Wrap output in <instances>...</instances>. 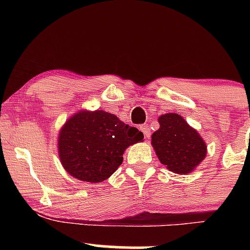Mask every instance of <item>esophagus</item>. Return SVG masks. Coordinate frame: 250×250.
<instances>
[{
  "instance_id": "34e87169",
  "label": "esophagus",
  "mask_w": 250,
  "mask_h": 250,
  "mask_svg": "<svg viewBox=\"0 0 250 250\" xmlns=\"http://www.w3.org/2000/svg\"><path fill=\"white\" fill-rule=\"evenodd\" d=\"M140 130H141L142 133L145 134V137H146V139H149V137H150L151 131H150V128H149V125H140Z\"/></svg>"
}]
</instances>
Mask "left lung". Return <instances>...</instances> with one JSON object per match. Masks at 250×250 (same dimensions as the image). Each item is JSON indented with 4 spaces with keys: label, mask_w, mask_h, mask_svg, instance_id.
Wrapping results in <instances>:
<instances>
[{
    "label": "left lung",
    "mask_w": 250,
    "mask_h": 250,
    "mask_svg": "<svg viewBox=\"0 0 250 250\" xmlns=\"http://www.w3.org/2000/svg\"><path fill=\"white\" fill-rule=\"evenodd\" d=\"M151 143L160 162L176 174H188L203 161L207 146L195 129L177 114L160 116Z\"/></svg>",
    "instance_id": "left-lung-1"
}]
</instances>
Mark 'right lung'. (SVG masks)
<instances>
[{
  "label": "right lung",
  "mask_w": 250,
  "mask_h": 250,
  "mask_svg": "<svg viewBox=\"0 0 250 250\" xmlns=\"http://www.w3.org/2000/svg\"><path fill=\"white\" fill-rule=\"evenodd\" d=\"M143 140L139 129L103 110L80 111L60 131L59 154L71 176L99 183L115 173L130 145Z\"/></svg>",
  "instance_id": "right-lung-1"
}]
</instances>
